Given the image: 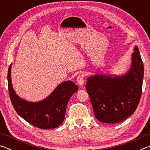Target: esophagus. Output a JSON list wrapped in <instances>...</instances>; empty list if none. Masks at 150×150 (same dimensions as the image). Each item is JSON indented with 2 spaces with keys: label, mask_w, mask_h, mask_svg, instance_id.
<instances>
[{
  "label": "esophagus",
  "mask_w": 150,
  "mask_h": 150,
  "mask_svg": "<svg viewBox=\"0 0 150 150\" xmlns=\"http://www.w3.org/2000/svg\"><path fill=\"white\" fill-rule=\"evenodd\" d=\"M77 81L78 85L79 86H83L84 85L85 80H84V76H83V75L81 74L79 75L77 79Z\"/></svg>",
  "instance_id": "34e87169"
}]
</instances>
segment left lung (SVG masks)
<instances>
[{
    "label": "left lung",
    "mask_w": 150,
    "mask_h": 150,
    "mask_svg": "<svg viewBox=\"0 0 150 150\" xmlns=\"http://www.w3.org/2000/svg\"><path fill=\"white\" fill-rule=\"evenodd\" d=\"M130 69L122 76L96 75L87 79L86 90L94 114L101 122L119 123L133 115L140 100L144 64L134 47Z\"/></svg>",
    "instance_id": "1"
}]
</instances>
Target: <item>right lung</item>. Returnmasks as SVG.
<instances>
[{"label": "right lung", "mask_w": 150, "mask_h": 150, "mask_svg": "<svg viewBox=\"0 0 150 150\" xmlns=\"http://www.w3.org/2000/svg\"><path fill=\"white\" fill-rule=\"evenodd\" d=\"M11 65L8 71V93L15 110L22 118L37 128L48 130L59 126L65 118L68 101L78 91V87L71 81H65L45 99L31 103L20 98L12 88Z\"/></svg>", "instance_id": "right-lung-1"}]
</instances>
